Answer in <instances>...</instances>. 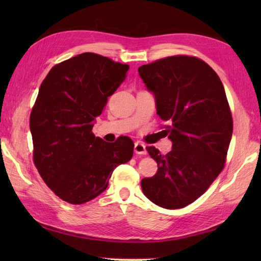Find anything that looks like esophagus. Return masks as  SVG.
Here are the masks:
<instances>
[{
  "label": "esophagus",
  "mask_w": 261,
  "mask_h": 261,
  "mask_svg": "<svg viewBox=\"0 0 261 261\" xmlns=\"http://www.w3.org/2000/svg\"><path fill=\"white\" fill-rule=\"evenodd\" d=\"M135 152L137 154H147V149L146 146L143 145V143L137 141L135 143Z\"/></svg>",
  "instance_id": "34e87169"
}]
</instances>
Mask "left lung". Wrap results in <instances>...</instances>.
<instances>
[{
  "label": "left lung",
  "mask_w": 261,
  "mask_h": 261,
  "mask_svg": "<svg viewBox=\"0 0 261 261\" xmlns=\"http://www.w3.org/2000/svg\"><path fill=\"white\" fill-rule=\"evenodd\" d=\"M138 71L167 123L162 132L173 142L167 154L147 148L158 171L141 180L142 192L159 206L181 208L204 194L224 167L233 130L224 87L195 57H167Z\"/></svg>",
  "instance_id": "1"
}]
</instances>
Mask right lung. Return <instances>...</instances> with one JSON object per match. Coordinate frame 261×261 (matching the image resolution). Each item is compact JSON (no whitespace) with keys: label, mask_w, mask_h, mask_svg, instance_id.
I'll return each mask as SVG.
<instances>
[{"label":"right lung","mask_w":261,"mask_h":261,"mask_svg":"<svg viewBox=\"0 0 261 261\" xmlns=\"http://www.w3.org/2000/svg\"><path fill=\"white\" fill-rule=\"evenodd\" d=\"M129 65L84 53L49 71L30 115L33 160L48 187L64 201L83 204L109 185L113 170L129 162L134 142L93 135L96 118L124 81Z\"/></svg>","instance_id":"add662e5"}]
</instances>
